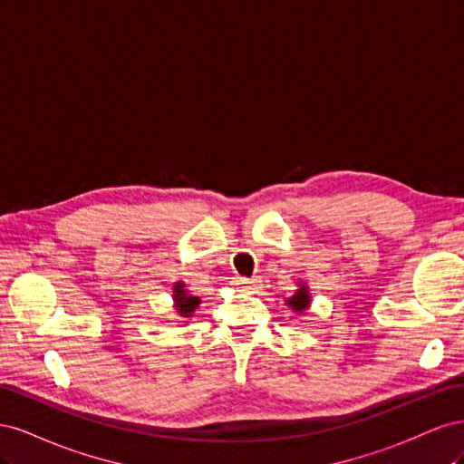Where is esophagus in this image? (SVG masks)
<instances>
[{
	"mask_svg": "<svg viewBox=\"0 0 464 464\" xmlns=\"http://www.w3.org/2000/svg\"><path fill=\"white\" fill-rule=\"evenodd\" d=\"M234 286L237 290L244 292H256L261 288V280L259 278H244V276H236L234 278Z\"/></svg>",
	"mask_w": 464,
	"mask_h": 464,
	"instance_id": "esophagus-1",
	"label": "esophagus"
}]
</instances>
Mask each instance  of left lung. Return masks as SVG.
Listing matches in <instances>:
<instances>
[{
	"label": "left lung",
	"instance_id": "8db88e82",
	"mask_svg": "<svg viewBox=\"0 0 464 464\" xmlns=\"http://www.w3.org/2000/svg\"><path fill=\"white\" fill-rule=\"evenodd\" d=\"M298 288L294 290L292 296L285 298V304L290 307V310L296 314V315H302L305 310H310V304H312V294H310V288H307L305 283H302V280H298Z\"/></svg>",
	"mask_w": 464,
	"mask_h": 464
}]
</instances>
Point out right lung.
<instances>
[{
    "label": "right lung",
    "instance_id": "obj_1",
    "mask_svg": "<svg viewBox=\"0 0 464 464\" xmlns=\"http://www.w3.org/2000/svg\"><path fill=\"white\" fill-rule=\"evenodd\" d=\"M172 300H174V310L176 314L181 317V319H189L193 317L195 310H198L201 300L198 296H193V294H189V290L186 288V285L181 283V280H178V283H174V288H172ZM181 323H188V321H181Z\"/></svg>",
    "mask_w": 464,
    "mask_h": 464
}]
</instances>
